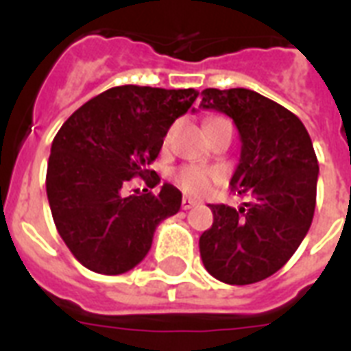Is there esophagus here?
<instances>
[{"label": "esophagus", "instance_id": "34e87169", "mask_svg": "<svg viewBox=\"0 0 351 351\" xmlns=\"http://www.w3.org/2000/svg\"><path fill=\"white\" fill-rule=\"evenodd\" d=\"M195 206H197V202L191 200V198H182V209H191Z\"/></svg>", "mask_w": 351, "mask_h": 351}]
</instances>
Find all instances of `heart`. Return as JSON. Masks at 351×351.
Instances as JSON below:
<instances>
[{"instance_id": "b5f03b06", "label": "heart", "mask_w": 351, "mask_h": 351, "mask_svg": "<svg viewBox=\"0 0 351 351\" xmlns=\"http://www.w3.org/2000/svg\"><path fill=\"white\" fill-rule=\"evenodd\" d=\"M217 121H222V118H209L206 121V127L213 125ZM169 140V134L165 136V142ZM222 175L219 171L209 169V167H202V165L186 164L180 165L178 169L173 171V180L182 191L191 195V197H204L208 195L217 182H220Z\"/></svg>"}]
</instances>
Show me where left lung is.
<instances>
[{
  "instance_id": "1",
  "label": "left lung",
  "mask_w": 351,
  "mask_h": 351,
  "mask_svg": "<svg viewBox=\"0 0 351 351\" xmlns=\"http://www.w3.org/2000/svg\"><path fill=\"white\" fill-rule=\"evenodd\" d=\"M200 107L228 114L242 151L231 191L244 208L211 204L213 226L200 234V256L220 282H261L291 258L310 230L319 162L304 123L250 89H206Z\"/></svg>"
}]
</instances>
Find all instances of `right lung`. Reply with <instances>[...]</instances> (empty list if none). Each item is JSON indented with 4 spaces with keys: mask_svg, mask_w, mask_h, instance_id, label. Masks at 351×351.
Returning <instances> with one entry per match:
<instances>
[{
    "mask_svg": "<svg viewBox=\"0 0 351 351\" xmlns=\"http://www.w3.org/2000/svg\"><path fill=\"white\" fill-rule=\"evenodd\" d=\"M195 89L120 85L74 111L52 140L47 198L56 230L74 258L101 275H120L140 264L156 226L178 213L182 193L121 195L131 178L154 187L149 165L158 156L171 123L197 100Z\"/></svg>",
    "mask_w": 351,
    "mask_h": 351,
    "instance_id": "1",
    "label": "right lung"
}]
</instances>
